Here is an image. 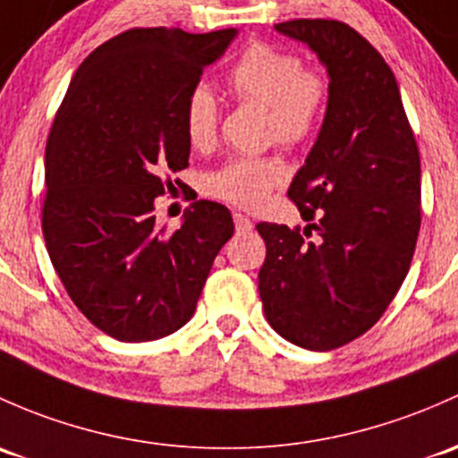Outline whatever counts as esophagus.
I'll return each mask as SVG.
<instances>
[{"label":"esophagus","instance_id":"34e87169","mask_svg":"<svg viewBox=\"0 0 458 458\" xmlns=\"http://www.w3.org/2000/svg\"><path fill=\"white\" fill-rule=\"evenodd\" d=\"M233 219H234V225H237L239 233H250V230L254 228L252 221H250L248 216L242 215V213H234V215H233Z\"/></svg>","mask_w":458,"mask_h":458}]
</instances>
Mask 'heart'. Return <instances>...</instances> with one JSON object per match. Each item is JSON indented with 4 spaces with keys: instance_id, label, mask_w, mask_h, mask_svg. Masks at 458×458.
<instances>
[{
    "instance_id": "heart-1",
    "label": "heart",
    "mask_w": 458,
    "mask_h": 458,
    "mask_svg": "<svg viewBox=\"0 0 458 458\" xmlns=\"http://www.w3.org/2000/svg\"><path fill=\"white\" fill-rule=\"evenodd\" d=\"M230 94L242 103L266 107V133L283 147H305L325 123L331 98V79L320 67H305L296 52L267 41L248 46L228 72ZM184 136L195 148L213 147L219 129V105L213 91L197 85L182 107ZM287 166L274 156L233 157L206 177L210 197L259 210L269 195L285 184Z\"/></svg>"
}]
</instances>
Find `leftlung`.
<instances>
[{"mask_svg": "<svg viewBox=\"0 0 458 458\" xmlns=\"http://www.w3.org/2000/svg\"><path fill=\"white\" fill-rule=\"evenodd\" d=\"M274 28L316 52L331 98L287 191L310 225H257L267 250L259 293L278 335L331 351L367 334L406 278L421 225L420 148L393 70L358 30L335 19Z\"/></svg>", "mask_w": 458, "mask_h": 458, "instance_id": "obj_1", "label": "left lung"}]
</instances>
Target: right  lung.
<instances>
[{
    "label": "right lung",
    "mask_w": 458,
    "mask_h": 458,
    "mask_svg": "<svg viewBox=\"0 0 458 458\" xmlns=\"http://www.w3.org/2000/svg\"><path fill=\"white\" fill-rule=\"evenodd\" d=\"M237 30L131 28L81 64L46 144L43 239L72 302L120 343L165 338L195 314L230 210L191 206L156 228V197L189 166L182 107Z\"/></svg>",
    "instance_id": "add662e5"
}]
</instances>
